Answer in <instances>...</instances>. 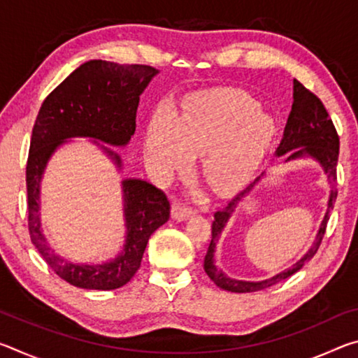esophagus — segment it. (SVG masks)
Masks as SVG:
<instances>
[{"mask_svg":"<svg viewBox=\"0 0 358 358\" xmlns=\"http://www.w3.org/2000/svg\"><path fill=\"white\" fill-rule=\"evenodd\" d=\"M192 215H194V210L191 207H186L185 203H180V202L173 203V207H172L173 220L183 221V220H186V217H189Z\"/></svg>","mask_w":358,"mask_h":358,"instance_id":"obj_1","label":"esophagus"}]
</instances>
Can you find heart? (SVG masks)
Returning <instances> with one entry per match:
<instances>
[{
  "instance_id": "1",
  "label": "heart",
  "mask_w": 358,
  "mask_h": 358,
  "mask_svg": "<svg viewBox=\"0 0 358 358\" xmlns=\"http://www.w3.org/2000/svg\"><path fill=\"white\" fill-rule=\"evenodd\" d=\"M273 136V120L252 96L215 88L189 96L178 118L171 110L155 112L145 153L161 173L185 169L194 153H202L205 181L217 194H232L250 181Z\"/></svg>"
}]
</instances>
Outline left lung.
Segmentation results:
<instances>
[{"label":"left lung","mask_w":358,"mask_h":358,"mask_svg":"<svg viewBox=\"0 0 358 358\" xmlns=\"http://www.w3.org/2000/svg\"><path fill=\"white\" fill-rule=\"evenodd\" d=\"M302 148L300 149L299 147ZM297 150H295L294 148ZM294 151L292 152V150ZM290 150L291 153L287 155L286 162L292 159H299V157L308 156L316 159L320 166H322L324 172L327 173L330 181L336 180V164H338V155H339V137L338 132L333 126V121L329 117V112L324 107L322 101H320L316 94L311 93L310 90L303 87L299 80H294V102H292V110L289 113L286 128H284L282 141L280 147L276 150V156L286 155ZM256 178L252 183L246 187V189L237 194L232 201H229L224 208L215 211V220L211 222V240L207 250V256L203 260V268L205 273L210 276V280L213 281L217 287L224 290H229V292H257V290L266 289L273 284H278L286 280V278L292 276L296 273L303 265H305L308 260L314 257V254L317 252L320 243H322V238L325 235L327 222H329L330 211L333 210V203L336 201V191H330V199L329 205H327V213L324 216V221L320 224L319 232L316 235V240H314L313 246L310 248L305 256H303L299 262L292 265V268H287L278 273L276 276L270 278V280L251 282V281H240L234 280V278H229L222 273L221 270L216 268L215 265V248L216 241L220 238L221 230L226 226L227 220L232 215V211L237 208L238 202L241 199L246 197L248 194L252 191V187L256 186L257 181Z\"/></svg>","instance_id":"left-lung-1"}]
</instances>
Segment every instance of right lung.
<instances>
[{
    "label": "right lung",
    "mask_w": 358,
    "mask_h": 358,
    "mask_svg": "<svg viewBox=\"0 0 358 358\" xmlns=\"http://www.w3.org/2000/svg\"><path fill=\"white\" fill-rule=\"evenodd\" d=\"M157 69L147 64H118L92 59L83 63L47 96L36 118L27 162L28 229L33 245L55 273L76 287L112 290L124 286L141 268L148 238L171 217V202L148 181H123L126 243L110 262L90 265L63 259L48 246L41 229L39 186L50 156L66 138L90 137L124 147L136 132L138 96ZM99 145V143H98ZM101 148L121 167L120 156Z\"/></svg>",
    "instance_id": "add662e5"
}]
</instances>
